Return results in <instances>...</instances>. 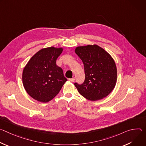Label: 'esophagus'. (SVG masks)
Masks as SVG:
<instances>
[{"instance_id":"esophagus-1","label":"esophagus","mask_w":146,"mask_h":146,"mask_svg":"<svg viewBox=\"0 0 146 146\" xmlns=\"http://www.w3.org/2000/svg\"><path fill=\"white\" fill-rule=\"evenodd\" d=\"M69 80L71 82H74V80H75V78H69Z\"/></svg>"}]
</instances>
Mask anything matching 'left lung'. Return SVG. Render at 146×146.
Returning a JSON list of instances; mask_svg holds the SVG:
<instances>
[{"label":"left lung","mask_w":146,"mask_h":146,"mask_svg":"<svg viewBox=\"0 0 146 146\" xmlns=\"http://www.w3.org/2000/svg\"><path fill=\"white\" fill-rule=\"evenodd\" d=\"M74 51L84 65V83L74 84L80 94L92 101L106 97L114 90L117 82V70L112 56L96 44L78 46Z\"/></svg>","instance_id":"obj_1"}]
</instances>
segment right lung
<instances>
[{"instance_id": "add662e5", "label": "right lung", "mask_w": 146, "mask_h": 146, "mask_svg": "<svg viewBox=\"0 0 146 146\" xmlns=\"http://www.w3.org/2000/svg\"><path fill=\"white\" fill-rule=\"evenodd\" d=\"M63 47L41 48L29 60L23 72L24 87L34 99L43 103L51 100L67 81L56 60Z\"/></svg>"}]
</instances>
